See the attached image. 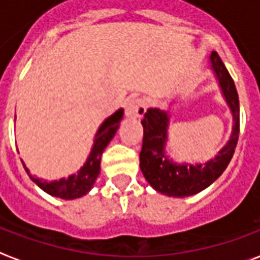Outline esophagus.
Here are the masks:
<instances>
[{"label":"esophagus","mask_w":260,"mask_h":260,"mask_svg":"<svg viewBox=\"0 0 260 260\" xmlns=\"http://www.w3.org/2000/svg\"><path fill=\"white\" fill-rule=\"evenodd\" d=\"M147 111V104L143 98L133 96L126 104V116L128 117H141Z\"/></svg>","instance_id":"1"}]
</instances>
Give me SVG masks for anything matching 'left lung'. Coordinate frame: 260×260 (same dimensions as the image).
I'll list each match as a JSON object with an SVG mask.
<instances>
[{
    "label": "left lung",
    "mask_w": 260,
    "mask_h": 260,
    "mask_svg": "<svg viewBox=\"0 0 260 260\" xmlns=\"http://www.w3.org/2000/svg\"><path fill=\"white\" fill-rule=\"evenodd\" d=\"M212 69L219 80L221 92L233 113V132L229 143L219 151L215 159L201 165H177L166 158L168 141V112L151 108L141 120L144 127L143 148L140 152V168L144 177L158 192L169 197H188L209 187L230 164L240 134V101L234 81L217 52L210 55Z\"/></svg>",
    "instance_id": "8db88e82"
}]
</instances>
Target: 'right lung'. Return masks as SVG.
<instances>
[{
	"instance_id": "add662e5",
	"label": "right lung",
	"mask_w": 260,
	"mask_h": 260,
	"mask_svg": "<svg viewBox=\"0 0 260 260\" xmlns=\"http://www.w3.org/2000/svg\"><path fill=\"white\" fill-rule=\"evenodd\" d=\"M122 117L123 109H119L100 126L95 134V138H94V145L91 149L90 156L87 159L84 166L77 173L72 174L68 179L44 181V180L34 177L33 174L29 172V169L24 166L30 179L33 180L34 183L39 185L41 190L45 191L47 194L58 197L62 200H75V198H80L83 195H86L92 188V185H94L96 177L100 174L101 155L119 128Z\"/></svg>"
}]
</instances>
